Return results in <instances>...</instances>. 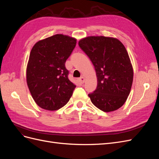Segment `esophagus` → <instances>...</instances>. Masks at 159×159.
Instances as JSON below:
<instances>
[{
    "label": "esophagus",
    "instance_id": "1",
    "mask_svg": "<svg viewBox=\"0 0 159 159\" xmlns=\"http://www.w3.org/2000/svg\"><path fill=\"white\" fill-rule=\"evenodd\" d=\"M78 80H79V81L80 83H81V84H84V81H85V78L84 77H81V78H80L79 79H78Z\"/></svg>",
    "mask_w": 159,
    "mask_h": 159
}]
</instances>
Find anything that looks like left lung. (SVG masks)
Instances as JSON below:
<instances>
[{
    "instance_id": "8db88e82",
    "label": "left lung",
    "mask_w": 159,
    "mask_h": 159,
    "mask_svg": "<svg viewBox=\"0 0 159 159\" xmlns=\"http://www.w3.org/2000/svg\"><path fill=\"white\" fill-rule=\"evenodd\" d=\"M78 44L92 62L97 75V88L88 94L91 102L104 112L118 109L126 102L133 80L126 48L116 38L105 36L86 37Z\"/></svg>"
}]
</instances>
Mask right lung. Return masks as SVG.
Segmentation results:
<instances>
[{"label": "right lung", "instance_id": "right-lung-1", "mask_svg": "<svg viewBox=\"0 0 159 159\" xmlns=\"http://www.w3.org/2000/svg\"><path fill=\"white\" fill-rule=\"evenodd\" d=\"M76 45V39L56 34L36 43L26 69L30 92L38 106L57 110L69 102L76 86L68 79L65 63Z\"/></svg>", "mask_w": 159, "mask_h": 159}]
</instances>
